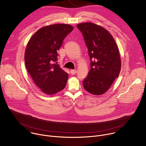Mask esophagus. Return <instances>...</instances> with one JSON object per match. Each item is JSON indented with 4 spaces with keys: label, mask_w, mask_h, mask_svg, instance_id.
Listing matches in <instances>:
<instances>
[{
    "label": "esophagus",
    "mask_w": 146,
    "mask_h": 146,
    "mask_svg": "<svg viewBox=\"0 0 146 146\" xmlns=\"http://www.w3.org/2000/svg\"><path fill=\"white\" fill-rule=\"evenodd\" d=\"M76 73H77V70H73V69L70 70V73H71L72 75L75 74Z\"/></svg>",
    "instance_id": "34e87169"
}]
</instances>
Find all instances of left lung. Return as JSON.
Masks as SVG:
<instances>
[{"label": "left lung", "mask_w": 146, "mask_h": 146, "mask_svg": "<svg viewBox=\"0 0 146 146\" xmlns=\"http://www.w3.org/2000/svg\"><path fill=\"white\" fill-rule=\"evenodd\" d=\"M77 27L84 37L91 60V69L83 80V86L93 95H102L119 76V50L111 35L103 27L91 23L79 24Z\"/></svg>", "instance_id": "obj_1"}]
</instances>
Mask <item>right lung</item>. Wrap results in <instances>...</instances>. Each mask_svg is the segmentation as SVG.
I'll use <instances>...</instances> for the list:
<instances>
[{"mask_svg":"<svg viewBox=\"0 0 146 146\" xmlns=\"http://www.w3.org/2000/svg\"><path fill=\"white\" fill-rule=\"evenodd\" d=\"M73 30L68 24H54L38 29L29 40L25 63L36 85L44 93L55 94L64 90L68 74L57 64L58 50Z\"/></svg>","mask_w":146,"mask_h":146,"instance_id":"1","label":"right lung"}]
</instances>
